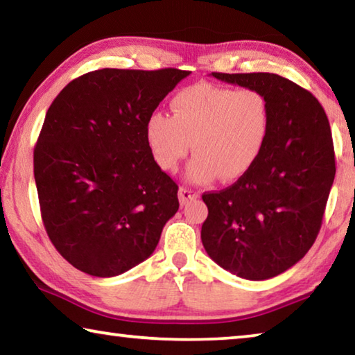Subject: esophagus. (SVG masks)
<instances>
[{"label": "esophagus", "mask_w": 355, "mask_h": 355, "mask_svg": "<svg viewBox=\"0 0 355 355\" xmlns=\"http://www.w3.org/2000/svg\"><path fill=\"white\" fill-rule=\"evenodd\" d=\"M194 199H199V192L192 191L189 188H180L178 189V200H180V205H186L189 200H194Z\"/></svg>", "instance_id": "34e87169"}]
</instances>
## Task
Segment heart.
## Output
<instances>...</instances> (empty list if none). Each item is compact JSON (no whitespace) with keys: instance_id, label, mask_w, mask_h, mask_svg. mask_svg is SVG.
I'll return each mask as SVG.
<instances>
[{"instance_id":"obj_1","label":"heart","mask_w":355,"mask_h":355,"mask_svg":"<svg viewBox=\"0 0 355 355\" xmlns=\"http://www.w3.org/2000/svg\"><path fill=\"white\" fill-rule=\"evenodd\" d=\"M171 111L172 116L153 112L147 119V146L163 171H175L192 147L196 155L186 173L194 183L244 177L271 133V105L257 89L192 84L173 95Z\"/></svg>"}]
</instances>
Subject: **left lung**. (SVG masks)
Returning <instances> with one entry per match:
<instances>
[{"mask_svg": "<svg viewBox=\"0 0 355 355\" xmlns=\"http://www.w3.org/2000/svg\"><path fill=\"white\" fill-rule=\"evenodd\" d=\"M269 100L271 133L255 166L236 183L202 196V243L213 261L248 280L285 272L307 254L335 178L332 133L313 95L275 73H211Z\"/></svg>", "mask_w": 355, "mask_h": 355, "instance_id": "obj_1", "label": "left lung"}]
</instances>
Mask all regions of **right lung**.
Instances as JSON below:
<instances>
[{"label":"right lung","instance_id":"add662e5","mask_svg":"<svg viewBox=\"0 0 355 355\" xmlns=\"http://www.w3.org/2000/svg\"><path fill=\"white\" fill-rule=\"evenodd\" d=\"M178 69H101L69 83L48 107L34 148L42 220L71 266L127 272L153 254L178 209V186L155 163L146 122Z\"/></svg>","mask_w":355,"mask_h":355}]
</instances>
